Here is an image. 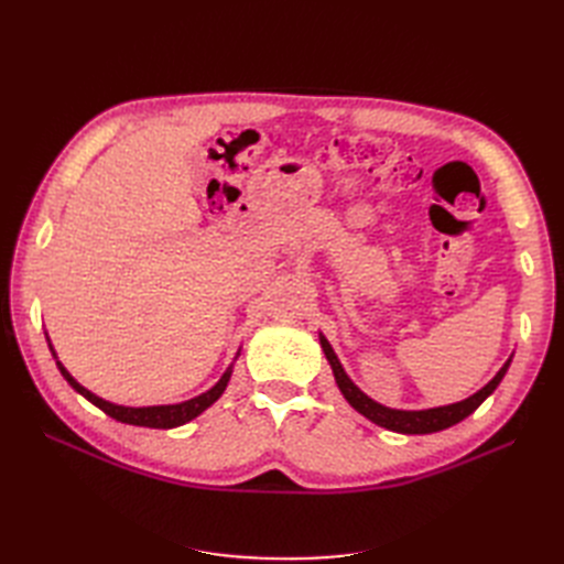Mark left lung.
Returning a JSON list of instances; mask_svg holds the SVG:
<instances>
[{
    "mask_svg": "<svg viewBox=\"0 0 564 564\" xmlns=\"http://www.w3.org/2000/svg\"><path fill=\"white\" fill-rule=\"evenodd\" d=\"M319 346H322L324 355H327V360H329L332 371H334L336 386H338L340 392H344V398L348 400V404L352 409H357V412H360L362 416H367L371 423L381 425V429L404 433V435H429V433L445 431V429H449V425L464 421L491 395L494 390H497V386L501 383V379L506 377V371L510 367V357H508V362L499 369L497 377H494L485 388H480L475 392V395H470L466 400L447 404V406L419 409V412H404V409H390V406L373 402L369 395H365V392L350 381V377L344 371V367H340L334 348L329 346V340L324 338L322 334H319Z\"/></svg>",
    "mask_w": 564,
    "mask_h": 564,
    "instance_id": "8db88e82",
    "label": "left lung"
}]
</instances>
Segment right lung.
Segmentation results:
<instances>
[{"label":"right lung","instance_id":"add662e5","mask_svg":"<svg viewBox=\"0 0 564 564\" xmlns=\"http://www.w3.org/2000/svg\"><path fill=\"white\" fill-rule=\"evenodd\" d=\"M46 340H48V336H46ZM48 348H51V344H48ZM51 352H54V348H51ZM237 355H240V352H237ZM54 357H56V352H54ZM56 365H58V369L63 373V379L70 383L79 392V395L87 398L98 409H104V412L108 416H112L115 421H122V423H129V425H143V429H176V425H183L187 421H193L195 416H199L204 412V409L212 406L220 395H224V390H226V386L230 381V373H232V365H230L228 371L218 379V383L214 388H209L207 392H202V395H197L193 400H185V402H178V404L122 406V404H112V402H108L104 398L94 395L91 390H87L82 383H77L73 379V373L58 362V357H56Z\"/></svg>","mask_w":564,"mask_h":564}]
</instances>
